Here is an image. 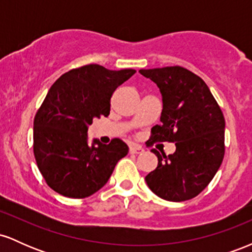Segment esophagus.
<instances>
[{
    "label": "esophagus",
    "instance_id": "esophagus-1",
    "mask_svg": "<svg viewBox=\"0 0 252 252\" xmlns=\"http://www.w3.org/2000/svg\"><path fill=\"white\" fill-rule=\"evenodd\" d=\"M129 152L131 153V154H142V153L144 152V149L140 146V144L132 143V144H130Z\"/></svg>",
    "mask_w": 252,
    "mask_h": 252
}]
</instances>
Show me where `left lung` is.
<instances>
[{"label": "left lung", "mask_w": 252, "mask_h": 252, "mask_svg": "<svg viewBox=\"0 0 252 252\" xmlns=\"http://www.w3.org/2000/svg\"><path fill=\"white\" fill-rule=\"evenodd\" d=\"M160 89L161 124L152 128V142H174L175 152L161 155L158 167L146 176L156 195L185 201L206 189L218 172L225 153V120L209 86L181 66L138 71Z\"/></svg>", "instance_id": "1"}]
</instances>
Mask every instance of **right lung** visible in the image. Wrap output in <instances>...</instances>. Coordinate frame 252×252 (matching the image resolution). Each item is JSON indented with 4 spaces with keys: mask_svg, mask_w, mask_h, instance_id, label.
Masks as SVG:
<instances>
[{
    "mask_svg": "<svg viewBox=\"0 0 252 252\" xmlns=\"http://www.w3.org/2000/svg\"><path fill=\"white\" fill-rule=\"evenodd\" d=\"M97 63L63 73L51 86L34 118V156L48 186L63 196L82 199L99 190L129 148L120 138L89 144L94 118L108 116L118 86L135 73Z\"/></svg>",
    "mask_w": 252,
    "mask_h": 252,
    "instance_id": "right-lung-1",
    "label": "right lung"
}]
</instances>
